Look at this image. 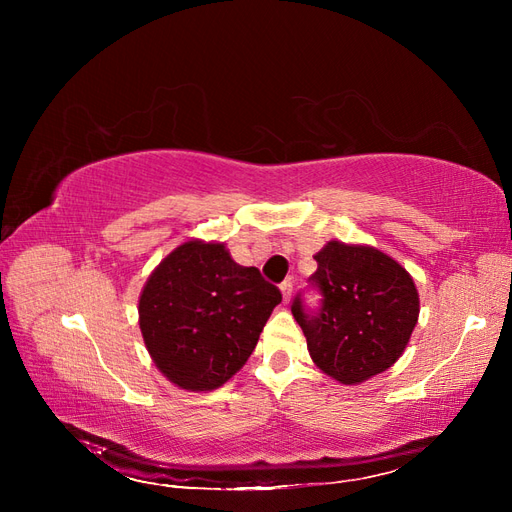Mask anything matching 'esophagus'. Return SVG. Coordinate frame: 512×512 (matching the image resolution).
Wrapping results in <instances>:
<instances>
[{"instance_id": "34e87169", "label": "esophagus", "mask_w": 512, "mask_h": 512, "mask_svg": "<svg viewBox=\"0 0 512 512\" xmlns=\"http://www.w3.org/2000/svg\"><path fill=\"white\" fill-rule=\"evenodd\" d=\"M280 290H282V299H284V303H288V301H290V297H292V282H290V280L282 282V284H280Z\"/></svg>"}]
</instances>
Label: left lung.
<instances>
[{
    "label": "left lung",
    "instance_id": "obj_1",
    "mask_svg": "<svg viewBox=\"0 0 512 512\" xmlns=\"http://www.w3.org/2000/svg\"><path fill=\"white\" fill-rule=\"evenodd\" d=\"M314 260L320 312L305 314L299 297L292 303L309 356L339 384L382 374L404 354L418 322L421 301L412 275L378 247L335 239Z\"/></svg>",
    "mask_w": 512,
    "mask_h": 512
}]
</instances>
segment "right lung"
Returning <instances> with one entry per match:
<instances>
[{
	"label": "right lung",
	"mask_w": 512,
	"mask_h": 512,
	"mask_svg": "<svg viewBox=\"0 0 512 512\" xmlns=\"http://www.w3.org/2000/svg\"><path fill=\"white\" fill-rule=\"evenodd\" d=\"M282 292L226 243L188 239L151 271L138 324L151 361L179 389H220L250 359Z\"/></svg>",
	"instance_id": "right-lung-1"
}]
</instances>
